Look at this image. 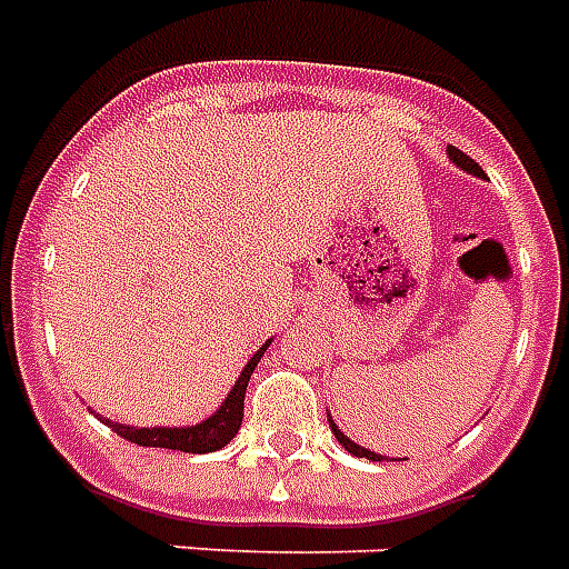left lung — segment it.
<instances>
[{
    "label": "left lung",
    "instance_id": "8db88e82",
    "mask_svg": "<svg viewBox=\"0 0 569 569\" xmlns=\"http://www.w3.org/2000/svg\"><path fill=\"white\" fill-rule=\"evenodd\" d=\"M447 156H450L452 164H456V168H462L465 173H473V177H482V168H480V164H477L473 158L465 156V152H459V149H456V147H447ZM330 429H332V435L339 438L341 447H345V450L350 452V456H357V459H371V462H383V459H387V456H381V452L366 450V447H360V443L350 441L348 435H345V431H341L339 426L332 422V417H330Z\"/></svg>",
    "mask_w": 569,
    "mask_h": 569
}]
</instances>
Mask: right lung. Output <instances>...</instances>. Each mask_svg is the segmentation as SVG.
<instances>
[{"mask_svg": "<svg viewBox=\"0 0 569 569\" xmlns=\"http://www.w3.org/2000/svg\"><path fill=\"white\" fill-rule=\"evenodd\" d=\"M272 345V339L251 353V360L242 366L239 371V378L233 381L230 392L224 396L216 411L209 413L207 420L194 422V426H126V422H113L96 413L98 420L110 426V429L117 431L119 438H126V441L138 443V447H164V450H179V452H212L221 450L224 443L233 441V435L242 426V401H246V387H249V378L254 366L263 357V350Z\"/></svg>", "mask_w": 569, "mask_h": 569, "instance_id": "add662e5", "label": "right lung"}]
</instances>
